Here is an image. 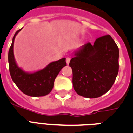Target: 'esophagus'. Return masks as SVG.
<instances>
[{
    "label": "esophagus",
    "instance_id": "obj_1",
    "mask_svg": "<svg viewBox=\"0 0 133 133\" xmlns=\"http://www.w3.org/2000/svg\"><path fill=\"white\" fill-rule=\"evenodd\" d=\"M70 60H71V58L70 57H66V62L67 64H69L70 62Z\"/></svg>",
    "mask_w": 133,
    "mask_h": 133
}]
</instances>
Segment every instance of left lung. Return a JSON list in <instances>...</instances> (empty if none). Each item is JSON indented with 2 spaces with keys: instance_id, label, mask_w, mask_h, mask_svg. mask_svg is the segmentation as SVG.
<instances>
[{
  "instance_id": "left-lung-1",
  "label": "left lung",
  "mask_w": 133,
  "mask_h": 133,
  "mask_svg": "<svg viewBox=\"0 0 133 133\" xmlns=\"http://www.w3.org/2000/svg\"><path fill=\"white\" fill-rule=\"evenodd\" d=\"M69 66L73 85L78 95L89 98L101 96L110 89L119 72V50L110 35L87 42L74 51Z\"/></svg>"
}]
</instances>
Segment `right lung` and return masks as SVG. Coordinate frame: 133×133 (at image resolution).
Returning <instances> with one entry per match:
<instances>
[{
  "label": "right lung",
  "instance_id": "1",
  "mask_svg": "<svg viewBox=\"0 0 133 133\" xmlns=\"http://www.w3.org/2000/svg\"><path fill=\"white\" fill-rule=\"evenodd\" d=\"M16 31L12 39V45L8 52V62L10 76L18 88L23 93L32 97L44 96L52 91L55 78L64 66H66V58L52 62L43 69L35 72H26L16 64L14 55V42Z\"/></svg>",
  "mask_w": 133,
  "mask_h": 133
}]
</instances>
